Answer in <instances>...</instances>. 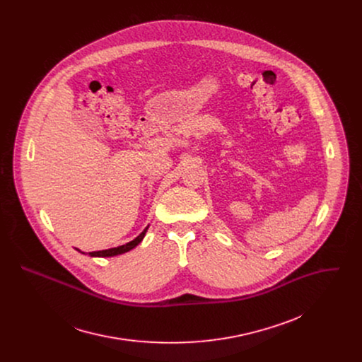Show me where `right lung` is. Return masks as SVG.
Segmentation results:
<instances>
[{
	"label": "right lung",
	"mask_w": 362,
	"mask_h": 362,
	"mask_svg": "<svg viewBox=\"0 0 362 362\" xmlns=\"http://www.w3.org/2000/svg\"><path fill=\"white\" fill-rule=\"evenodd\" d=\"M146 231H148V227L134 240V241H131V243H128V244H125V245H121V247H117V248H110V250H104V251H96V252H89V255L90 257H114V255H119V254H125V252H128V251H131L132 248H135L142 240H144V237H145V234H146ZM81 252V251H79ZM82 254H85V252H82Z\"/></svg>",
	"instance_id": "right-lung-1"
}]
</instances>
